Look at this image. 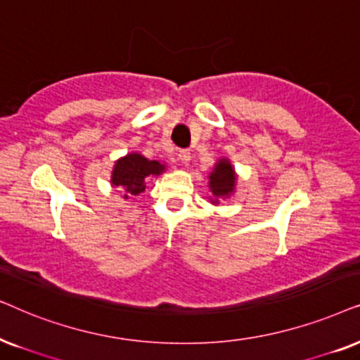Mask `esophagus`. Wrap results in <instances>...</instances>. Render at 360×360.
<instances>
[{
  "label": "esophagus",
  "mask_w": 360,
  "mask_h": 360,
  "mask_svg": "<svg viewBox=\"0 0 360 360\" xmlns=\"http://www.w3.org/2000/svg\"><path fill=\"white\" fill-rule=\"evenodd\" d=\"M179 160L183 165H189L191 161V151L189 150H181L179 151Z\"/></svg>",
  "instance_id": "obj_1"
}]
</instances>
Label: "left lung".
<instances>
[{"label":"left lung","mask_w":360,"mask_h":360,"mask_svg":"<svg viewBox=\"0 0 360 360\" xmlns=\"http://www.w3.org/2000/svg\"><path fill=\"white\" fill-rule=\"evenodd\" d=\"M237 174L233 171V166L230 165L229 160H219L215 162L212 172L209 174V189L212 193L210 202L219 204V199L230 198L236 191Z\"/></svg>","instance_id":"left-lung-1"}]
</instances>
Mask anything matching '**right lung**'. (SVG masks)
Instances as JSON below:
<instances>
[{"instance_id": "right-lung-1", "label": "right lung", "mask_w": 360, "mask_h": 360, "mask_svg": "<svg viewBox=\"0 0 360 360\" xmlns=\"http://www.w3.org/2000/svg\"><path fill=\"white\" fill-rule=\"evenodd\" d=\"M165 169L166 166L160 161H150L140 153H130L115 162L110 183L122 189L123 198L128 199L146 189V177L160 176Z\"/></svg>"}]
</instances>
